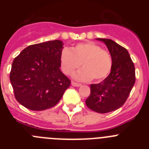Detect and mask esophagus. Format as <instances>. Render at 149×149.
I'll return each instance as SVG.
<instances>
[{"label": "esophagus", "mask_w": 149, "mask_h": 149, "mask_svg": "<svg viewBox=\"0 0 149 149\" xmlns=\"http://www.w3.org/2000/svg\"><path fill=\"white\" fill-rule=\"evenodd\" d=\"M72 85L73 86H76V87H78V86H81V84H77V83H75V82H72Z\"/></svg>", "instance_id": "obj_1"}]
</instances>
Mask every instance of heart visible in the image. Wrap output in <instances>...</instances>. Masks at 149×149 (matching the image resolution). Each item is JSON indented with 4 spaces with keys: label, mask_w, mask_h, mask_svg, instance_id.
Instances as JSON below:
<instances>
[{
    "label": "heart",
    "mask_w": 149,
    "mask_h": 149,
    "mask_svg": "<svg viewBox=\"0 0 149 149\" xmlns=\"http://www.w3.org/2000/svg\"><path fill=\"white\" fill-rule=\"evenodd\" d=\"M60 67L66 75H72L82 65L74 78L79 81H95L105 78L110 72L113 60L110 52L92 42L75 45L71 49L64 48L60 54Z\"/></svg>",
    "instance_id": "heart-1"
}]
</instances>
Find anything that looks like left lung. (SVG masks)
Returning <instances> with one entry per match:
<instances>
[{"label": "left lung", "mask_w": 149, "mask_h": 149, "mask_svg": "<svg viewBox=\"0 0 149 149\" xmlns=\"http://www.w3.org/2000/svg\"><path fill=\"white\" fill-rule=\"evenodd\" d=\"M105 43L113 60L111 72L103 81L90 85L86 104L90 110L107 113L125 104L135 84V68L127 49L109 39H96Z\"/></svg>", "instance_id": "1"}]
</instances>
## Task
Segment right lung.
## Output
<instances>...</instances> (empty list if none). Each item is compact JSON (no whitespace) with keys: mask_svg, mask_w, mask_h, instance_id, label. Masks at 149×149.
Segmentation results:
<instances>
[{"mask_svg":"<svg viewBox=\"0 0 149 149\" xmlns=\"http://www.w3.org/2000/svg\"><path fill=\"white\" fill-rule=\"evenodd\" d=\"M63 45L60 40L32 45L13 60L10 82L15 99L26 108H51L70 86L71 81L60 68Z\"/></svg>","mask_w":149,"mask_h":149,"instance_id":"add662e5","label":"right lung"}]
</instances>
